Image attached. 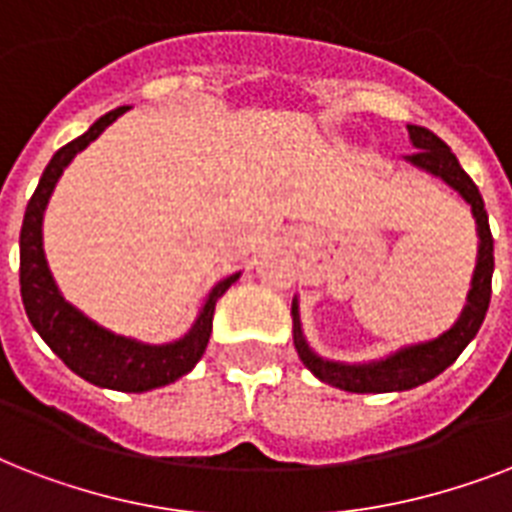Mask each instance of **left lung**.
Returning a JSON list of instances; mask_svg holds the SVG:
<instances>
[{
  "instance_id": "left-lung-1",
  "label": "left lung",
  "mask_w": 512,
  "mask_h": 512,
  "mask_svg": "<svg viewBox=\"0 0 512 512\" xmlns=\"http://www.w3.org/2000/svg\"><path fill=\"white\" fill-rule=\"evenodd\" d=\"M406 130H409L412 146L417 148L414 154L406 156V162L414 164L417 170L441 177L449 188H454L470 204L478 233L476 271L470 279L468 303H465L460 319L454 321L452 329H446L444 335H438L436 340L406 345V348H398L396 353H390L380 361H366V364L329 361V358L313 353L303 335V327H300V308H297L295 297L292 300V324H295L292 335H295L297 356L321 382H327L332 388L348 390V393H396V390H412L422 382L438 377L446 366L457 361L462 350L468 348V342L478 335V329L486 319V311H489V300H492L494 239L492 231H489V215H486L478 185L470 180L468 172L462 170L460 162H457V156L452 154V148L446 146L438 135H433L425 127H417V124H406Z\"/></svg>"
}]
</instances>
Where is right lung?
I'll return each mask as SVG.
<instances>
[{
  "label": "right lung",
  "instance_id": "1",
  "mask_svg": "<svg viewBox=\"0 0 512 512\" xmlns=\"http://www.w3.org/2000/svg\"><path fill=\"white\" fill-rule=\"evenodd\" d=\"M127 108L130 106H119L116 111L100 116L90 130L60 148L50 159V164L44 167L34 196L28 201L26 215H23V228H20V297H23V308H26L31 327L39 332V337L50 345L52 353L71 372L98 388L146 393V390L180 380L183 374H188L199 364V358L207 350L209 335H212V316H215L217 300L225 295V289L231 287L241 273L217 281L201 305L193 327L188 329V335L175 342H164V345H148V342L132 340V337L114 335L87 319L79 308L66 303V297L60 295L42 247L44 209L55 191V183L71 164V159L90 146L92 140L98 138L108 124H114Z\"/></svg>",
  "mask_w": 512,
  "mask_h": 512
}]
</instances>
